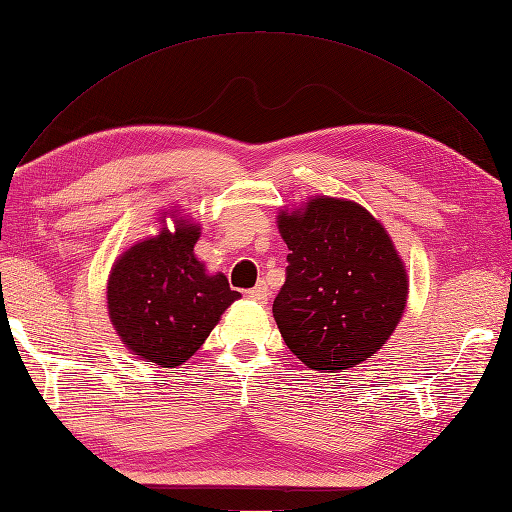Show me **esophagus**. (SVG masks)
<instances>
[{
    "label": "esophagus",
    "instance_id": "34e87169",
    "mask_svg": "<svg viewBox=\"0 0 512 512\" xmlns=\"http://www.w3.org/2000/svg\"><path fill=\"white\" fill-rule=\"evenodd\" d=\"M246 296L251 298V300H257V303H266V300L270 298V290H268V285L261 281V283H257L253 290H248L246 292Z\"/></svg>",
    "mask_w": 512,
    "mask_h": 512
}]
</instances>
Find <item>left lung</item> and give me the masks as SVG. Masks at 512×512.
<instances>
[{
	"label": "left lung",
	"instance_id": "left-lung-1",
	"mask_svg": "<svg viewBox=\"0 0 512 512\" xmlns=\"http://www.w3.org/2000/svg\"><path fill=\"white\" fill-rule=\"evenodd\" d=\"M277 227L290 266L272 316L287 348L318 372L374 357L409 298V274L383 222L355 201L318 194L281 209Z\"/></svg>",
	"mask_w": 512,
	"mask_h": 512
}]
</instances>
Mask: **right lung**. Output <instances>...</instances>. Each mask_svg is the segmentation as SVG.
Masks as SVG:
<instances>
[{
	"mask_svg": "<svg viewBox=\"0 0 512 512\" xmlns=\"http://www.w3.org/2000/svg\"><path fill=\"white\" fill-rule=\"evenodd\" d=\"M173 217L170 232L165 218ZM160 231L116 257L108 277V316L125 348L160 368H179L199 350L242 294L194 255L201 225L181 209L157 218Z\"/></svg>",
	"mask_w": 512,
	"mask_h": 512,
	"instance_id": "1",
	"label": "right lung"
}]
</instances>
